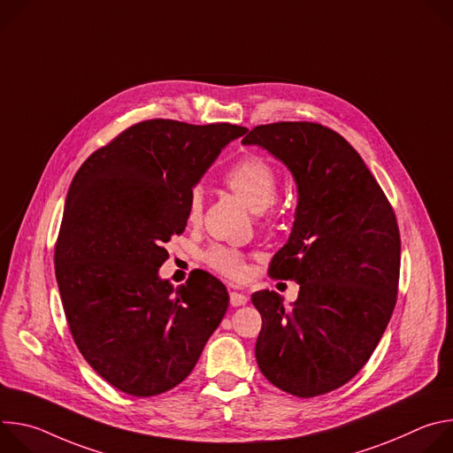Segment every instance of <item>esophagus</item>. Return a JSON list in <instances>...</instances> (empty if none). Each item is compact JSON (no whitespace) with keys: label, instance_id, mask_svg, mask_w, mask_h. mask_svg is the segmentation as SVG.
I'll return each instance as SVG.
<instances>
[{"label":"esophagus","instance_id":"34e87169","mask_svg":"<svg viewBox=\"0 0 453 453\" xmlns=\"http://www.w3.org/2000/svg\"><path fill=\"white\" fill-rule=\"evenodd\" d=\"M249 301V297L245 296V294H242V292H229V303H231V306H242V304H245Z\"/></svg>","mask_w":453,"mask_h":453}]
</instances>
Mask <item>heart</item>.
I'll use <instances>...</instances> for the list:
<instances>
[{
  "instance_id": "b5f03b06",
  "label": "heart",
  "mask_w": 453,
  "mask_h": 453,
  "mask_svg": "<svg viewBox=\"0 0 453 453\" xmlns=\"http://www.w3.org/2000/svg\"><path fill=\"white\" fill-rule=\"evenodd\" d=\"M226 186L238 196L252 211L267 215L278 197L280 177L276 168L257 156H245L236 161L224 175ZM203 215V193L199 188L189 193L188 220L197 222ZM269 217V215H267ZM271 220V219H265ZM204 262L219 274L240 280L245 273L243 254L236 249L215 243L203 254Z\"/></svg>"
}]
</instances>
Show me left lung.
I'll list each match as a JSON object with an SVG mask.
<instances>
[{"mask_svg": "<svg viewBox=\"0 0 453 453\" xmlns=\"http://www.w3.org/2000/svg\"><path fill=\"white\" fill-rule=\"evenodd\" d=\"M242 143L281 159L299 191L290 238L269 276L301 288L290 308L274 290L252 294L264 322L257 367L288 395H326L365 365L389 325L402 252L395 210L358 152L325 125H257Z\"/></svg>", "mask_w": 453, "mask_h": 453, "instance_id": "8db88e82", "label": "left lung"}]
</instances>
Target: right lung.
<instances>
[{
  "instance_id": "add662e5",
  "label": "right lung",
  "mask_w": 453,
  "mask_h": 453,
  "mask_svg": "<svg viewBox=\"0 0 453 453\" xmlns=\"http://www.w3.org/2000/svg\"><path fill=\"white\" fill-rule=\"evenodd\" d=\"M245 131L145 119L95 150L72 180L53 256L64 313L88 364L127 395L179 385L226 315L229 294L210 273L173 288L157 271L186 227L193 186Z\"/></svg>"
}]
</instances>
